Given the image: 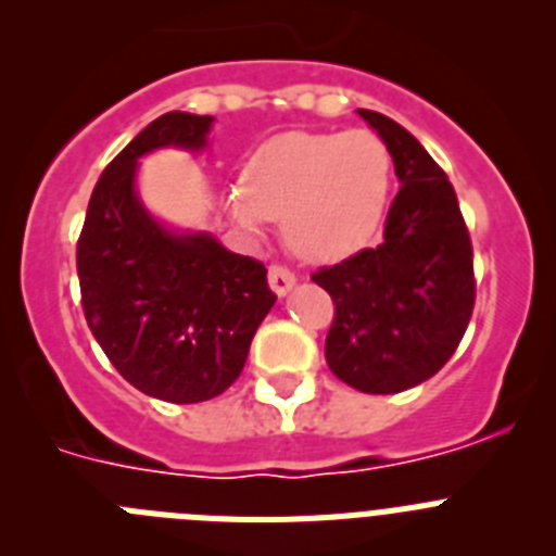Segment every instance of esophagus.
<instances>
[{"instance_id":"1","label":"esophagus","mask_w":556,"mask_h":556,"mask_svg":"<svg viewBox=\"0 0 556 556\" xmlns=\"http://www.w3.org/2000/svg\"><path fill=\"white\" fill-rule=\"evenodd\" d=\"M267 278H269V289H273L278 298H287V294L292 292L294 281H298V278H294L287 267H269Z\"/></svg>"}]
</instances>
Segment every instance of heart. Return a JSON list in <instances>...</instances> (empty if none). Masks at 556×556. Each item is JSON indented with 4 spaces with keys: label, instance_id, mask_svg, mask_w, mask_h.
I'll list each match as a JSON object with an SVG mask.
<instances>
[{
    "label": "heart",
    "instance_id": "b5f03b06",
    "mask_svg": "<svg viewBox=\"0 0 556 556\" xmlns=\"http://www.w3.org/2000/svg\"><path fill=\"white\" fill-rule=\"evenodd\" d=\"M392 155L372 130L283 132L250 159L228 191L233 223L258 236L283 219V239L306 262L358 253L384 217Z\"/></svg>",
    "mask_w": 556,
    "mask_h": 556
}]
</instances>
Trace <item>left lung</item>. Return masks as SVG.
Wrapping results in <instances>:
<instances>
[{
  "mask_svg": "<svg viewBox=\"0 0 556 556\" xmlns=\"http://www.w3.org/2000/svg\"><path fill=\"white\" fill-rule=\"evenodd\" d=\"M378 132L401 184L378 248L312 275L337 317L326 362L367 395L424 384L454 356L473 314V250L454 186L409 130L358 108Z\"/></svg>",
  "mask_w": 556,
  "mask_h": 556,
  "instance_id": "obj_1",
  "label": "left lung"
}]
</instances>
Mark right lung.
Listing matches in <instances>:
<instances>
[{
	"label": "right lung",
	"mask_w": 556,
	"mask_h": 556,
	"mask_svg": "<svg viewBox=\"0 0 556 556\" xmlns=\"http://www.w3.org/2000/svg\"><path fill=\"white\" fill-rule=\"evenodd\" d=\"M214 116L169 111L97 180L77 242L83 312L111 365L144 395L200 404L233 384L275 306L267 269L208 230L161 223L139 194L141 159L203 152Z\"/></svg>",
	"instance_id": "obj_1"
}]
</instances>
